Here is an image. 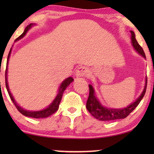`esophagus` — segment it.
I'll return each mask as SVG.
<instances>
[{
    "label": "esophagus",
    "mask_w": 154,
    "mask_h": 154,
    "mask_svg": "<svg viewBox=\"0 0 154 154\" xmlns=\"http://www.w3.org/2000/svg\"><path fill=\"white\" fill-rule=\"evenodd\" d=\"M88 73V69L87 67L81 66L76 70L75 75H76L77 77H83L87 75Z\"/></svg>",
    "instance_id": "esophagus-1"
}]
</instances>
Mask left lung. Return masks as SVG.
Returning a JSON list of instances; mask_svg holds the SVG:
<instances>
[{"label":"left lung","instance_id":"obj_1","mask_svg":"<svg viewBox=\"0 0 154 154\" xmlns=\"http://www.w3.org/2000/svg\"><path fill=\"white\" fill-rule=\"evenodd\" d=\"M131 33V41L132 46L137 52H138L141 55L146 58L145 53L143 50L142 48L140 45V44L137 43L135 38V34L132 31H130ZM147 85V79H146V83H145V87L143 90L142 93L141 95L134 102H132L129 106L125 107L123 109H108L106 107L103 106L99 100L95 96V92H94V88L92 85H89L90 93L88 97L87 104H86V108L88 111L91 113L92 116L95 119L103 121H113L116 119H125L138 106L141 100L144 97L145 92H146Z\"/></svg>","mask_w":154,"mask_h":154}]
</instances>
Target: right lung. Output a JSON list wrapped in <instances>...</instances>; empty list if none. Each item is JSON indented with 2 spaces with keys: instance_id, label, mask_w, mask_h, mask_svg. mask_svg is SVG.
Listing matches in <instances>:
<instances>
[{
  "instance_id": "1",
  "label": "right lung",
  "mask_w": 154,
  "mask_h": 154,
  "mask_svg": "<svg viewBox=\"0 0 154 154\" xmlns=\"http://www.w3.org/2000/svg\"><path fill=\"white\" fill-rule=\"evenodd\" d=\"M33 26V24H30L28 25L26 28L24 29V31L23 32L22 35H20L16 39V41L17 40H20L21 38H22L23 37L26 35V33H27V31H29V29H30L31 28V26ZM11 51H12V48L10 49L9 54H8V60H7V64H6V70H5V86L6 88H7L8 92L9 94V96L10 99H11L12 102H13V104H14V106H16V108L17 109V110L20 111V112L23 114L25 116H28V117H31V118H34V119H43V118H47L48 116H50V115L53 114L54 113H55L59 109V105H60V103L61 102V100H62V95H63V92H64V90H66V88L68 87V86L70 85V83L71 82H73V79L72 77H69L67 78L66 79H65L64 81L61 83L60 89H59V92L57 94V95L56 96V97L54 98V100H53V102L51 103V104L49 105V106H48L47 108H45V109H43L41 111H26L24 110V109L22 108L20 106H19L17 104V103L15 102L14 99L12 97V94L10 93L9 87H8V78H7V73H8V61H9V58L10 56V54H11Z\"/></svg>"
}]
</instances>
